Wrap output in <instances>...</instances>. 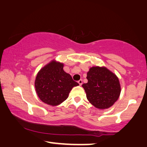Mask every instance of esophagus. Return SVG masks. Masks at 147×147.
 Returning a JSON list of instances; mask_svg holds the SVG:
<instances>
[{
    "label": "esophagus",
    "mask_w": 147,
    "mask_h": 147,
    "mask_svg": "<svg viewBox=\"0 0 147 147\" xmlns=\"http://www.w3.org/2000/svg\"><path fill=\"white\" fill-rule=\"evenodd\" d=\"M78 83H79V85L81 86L82 84H83V80H82V79H80V80L78 81Z\"/></svg>",
    "instance_id": "34e87169"
}]
</instances>
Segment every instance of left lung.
Here are the masks:
<instances>
[{
	"mask_svg": "<svg viewBox=\"0 0 147 147\" xmlns=\"http://www.w3.org/2000/svg\"><path fill=\"white\" fill-rule=\"evenodd\" d=\"M88 83L83 84L87 99L99 109L110 107L119 98V79L105 67H92L87 73Z\"/></svg>",
	"mask_w": 147,
	"mask_h": 147,
	"instance_id": "1",
	"label": "left lung"
}]
</instances>
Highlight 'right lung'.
Masks as SVG:
<instances>
[{"mask_svg":"<svg viewBox=\"0 0 147 147\" xmlns=\"http://www.w3.org/2000/svg\"><path fill=\"white\" fill-rule=\"evenodd\" d=\"M79 84L63 70V64L51 61L40 69L35 79L37 96L45 103L56 106L68 97L74 86Z\"/></svg>","mask_w":147,"mask_h":147,"instance_id":"add662e5","label":"right lung"}]
</instances>
